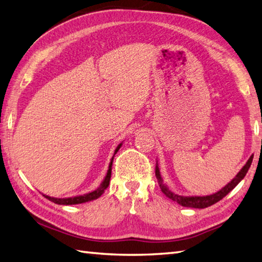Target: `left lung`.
Wrapping results in <instances>:
<instances>
[{
  "instance_id": "8db88e82",
  "label": "left lung",
  "mask_w": 262,
  "mask_h": 262,
  "mask_svg": "<svg viewBox=\"0 0 262 262\" xmlns=\"http://www.w3.org/2000/svg\"><path fill=\"white\" fill-rule=\"evenodd\" d=\"M252 159H253V156L250 157L249 160L247 161V164L242 167V169L236 173V176L232 179L228 185H225L222 189H220L215 194L207 195V196H182V195L172 193V191L164 184V180H162V178H161L158 161H157V164H156V177H157V179H158V184L160 186L161 191L168 197V199H170L171 201L176 202L179 205L185 206V207L205 208V207L211 206V205L215 204V203H217L219 201L222 200L224 196L228 195L230 191L233 189L243 178H245L250 166H251Z\"/></svg>"
}]
</instances>
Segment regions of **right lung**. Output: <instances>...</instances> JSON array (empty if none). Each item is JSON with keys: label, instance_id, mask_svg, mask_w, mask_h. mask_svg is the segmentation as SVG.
<instances>
[{"label": "right lung", "instance_id": "1", "mask_svg": "<svg viewBox=\"0 0 262 262\" xmlns=\"http://www.w3.org/2000/svg\"><path fill=\"white\" fill-rule=\"evenodd\" d=\"M122 146V143H120L118 147H116L115 151H114V155L111 159V162H110L108 165V170L106 172V176L104 177V180L102 182V184L100 185V187L96 188L95 190L91 191V193H87L84 195H79V196H75V197H68V199H56V197H50L47 195H43L46 199H48L49 201L54 202L55 204H59V205H75V204H82V203H86V202H91V201H94L96 199H98L103 193L104 190H105L108 185H110V179H111V172H112V164H113V158L115 154L118 152Z\"/></svg>", "mask_w": 262, "mask_h": 262}]
</instances>
